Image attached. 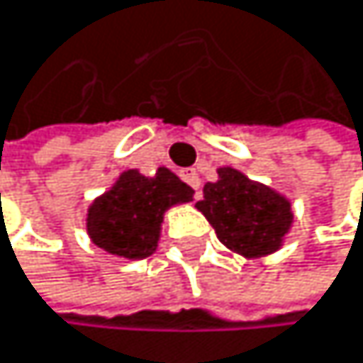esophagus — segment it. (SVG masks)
<instances>
[{"label":"esophagus","mask_w":363,"mask_h":363,"mask_svg":"<svg viewBox=\"0 0 363 363\" xmlns=\"http://www.w3.org/2000/svg\"><path fill=\"white\" fill-rule=\"evenodd\" d=\"M180 178H183L189 187H194L196 189V198H200V176H198V172L191 169V167L183 169V172H180Z\"/></svg>","instance_id":"34e87169"}]
</instances>
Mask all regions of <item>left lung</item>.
Listing matches in <instances>:
<instances>
[{"instance_id":"8db88e82","label":"left lung","mask_w":363,"mask_h":363,"mask_svg":"<svg viewBox=\"0 0 363 363\" xmlns=\"http://www.w3.org/2000/svg\"><path fill=\"white\" fill-rule=\"evenodd\" d=\"M203 194L196 207L231 253L253 260L284 245L293 227V209L280 191L251 180L240 169L218 167V180L207 183Z\"/></svg>"}]
</instances>
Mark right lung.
<instances>
[{
	"label": "right lung",
	"instance_id": "add662e5",
	"mask_svg": "<svg viewBox=\"0 0 363 363\" xmlns=\"http://www.w3.org/2000/svg\"><path fill=\"white\" fill-rule=\"evenodd\" d=\"M191 200L194 189L167 167H158L154 176L128 169L92 200L85 229L90 240L110 255L143 260L158 247L165 211Z\"/></svg>",
	"mask_w": 363,
	"mask_h": 363
}]
</instances>
